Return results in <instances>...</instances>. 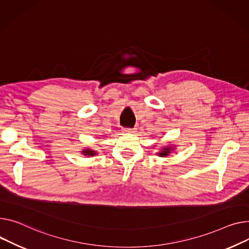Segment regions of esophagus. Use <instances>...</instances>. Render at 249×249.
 <instances>
[{"instance_id":"34e87169","label":"esophagus","mask_w":249,"mask_h":249,"mask_svg":"<svg viewBox=\"0 0 249 249\" xmlns=\"http://www.w3.org/2000/svg\"><path fill=\"white\" fill-rule=\"evenodd\" d=\"M124 131L126 132V133H135V132H136V129H135V128H133V129L127 128V129H125Z\"/></svg>"}]
</instances>
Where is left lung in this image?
<instances>
[{"label": "left lung", "mask_w": 249, "mask_h": 249, "mask_svg": "<svg viewBox=\"0 0 249 249\" xmlns=\"http://www.w3.org/2000/svg\"><path fill=\"white\" fill-rule=\"evenodd\" d=\"M172 147L171 146H166V147H163L162 149H161V151L160 152H158L157 154L159 155V156H161V157H166L168 154H170V152L172 151Z\"/></svg>", "instance_id": "8db88e82"}]
</instances>
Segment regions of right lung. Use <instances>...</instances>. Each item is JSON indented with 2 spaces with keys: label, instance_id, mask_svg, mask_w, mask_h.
<instances>
[{
  "label": "right lung",
  "instance_id": "right-lung-1",
  "mask_svg": "<svg viewBox=\"0 0 249 249\" xmlns=\"http://www.w3.org/2000/svg\"><path fill=\"white\" fill-rule=\"evenodd\" d=\"M82 153L83 155H86V156H94L97 154L96 151L91 150V149H84V150H82Z\"/></svg>",
  "mask_w": 249,
  "mask_h": 249
}]
</instances>
